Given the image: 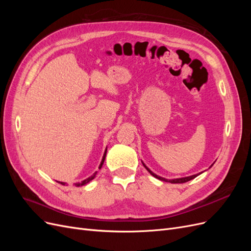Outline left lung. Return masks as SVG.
Listing matches in <instances>:
<instances>
[{
  "label": "left lung",
  "instance_id": "8db88e82",
  "mask_svg": "<svg viewBox=\"0 0 251 251\" xmlns=\"http://www.w3.org/2000/svg\"><path fill=\"white\" fill-rule=\"evenodd\" d=\"M214 163H215V162H214ZM214 163H212V164L209 166V168H211V166L214 165ZM142 164H143L144 168L147 169V171L151 175V176H154L155 178H157V179H159V180H161V181H164V182H170V183H185V182H187V181H189V180H193V179H195L197 176H199V175L202 174V173H199V174L193 175V176H188V177H183V178H177V179H171V180H169V179H165V178H163V177L158 176V175H156L155 173L151 172L143 162H142Z\"/></svg>",
  "mask_w": 251,
  "mask_h": 251
}]
</instances>
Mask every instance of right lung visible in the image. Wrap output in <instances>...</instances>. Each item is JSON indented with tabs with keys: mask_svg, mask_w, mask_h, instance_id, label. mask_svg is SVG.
Masks as SVG:
<instances>
[{
	"mask_svg": "<svg viewBox=\"0 0 251 251\" xmlns=\"http://www.w3.org/2000/svg\"><path fill=\"white\" fill-rule=\"evenodd\" d=\"M105 155H107V149H105L104 153H103V156H102V159H101V162H100V169H101V166H102V164H103V162H104ZM96 174H97V172H95V173L92 175V176H90L89 178H87V179H85V180H82L81 182H76V183H74V185H75V186L86 185L87 183H89V182H90L91 180H93V179L96 177ZM57 182H58V183H60V184H63V185H66V184H67L66 182H60V181H57Z\"/></svg>",
	"mask_w": 251,
	"mask_h": 251,
	"instance_id": "add662e5",
	"label": "right lung"
}]
</instances>
